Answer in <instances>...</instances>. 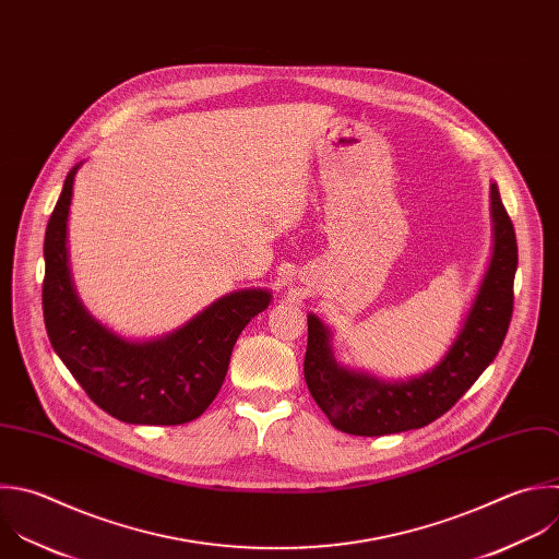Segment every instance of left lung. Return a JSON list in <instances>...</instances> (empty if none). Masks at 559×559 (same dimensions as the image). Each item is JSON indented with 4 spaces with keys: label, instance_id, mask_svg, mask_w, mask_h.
Returning <instances> with one entry per match:
<instances>
[{
    "label": "left lung",
    "instance_id": "obj_1",
    "mask_svg": "<svg viewBox=\"0 0 559 559\" xmlns=\"http://www.w3.org/2000/svg\"><path fill=\"white\" fill-rule=\"evenodd\" d=\"M491 257L463 326L441 361L411 380H384L342 366L331 346V329L307 316L305 382L333 428L355 437L417 430L445 415L498 355L513 311L518 246L513 224L496 181L489 183Z\"/></svg>",
    "mask_w": 559,
    "mask_h": 559
}]
</instances>
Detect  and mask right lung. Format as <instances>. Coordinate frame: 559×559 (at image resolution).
<instances>
[{"label": "right lung", "instance_id": "1", "mask_svg": "<svg viewBox=\"0 0 559 559\" xmlns=\"http://www.w3.org/2000/svg\"><path fill=\"white\" fill-rule=\"evenodd\" d=\"M81 164L63 181L44 241V320L50 344L107 415L138 426L189 424L217 397L239 333L267 309L272 294L230 292L153 340L114 333L85 309L70 274L68 217Z\"/></svg>", "mask_w": 559, "mask_h": 559}]
</instances>
